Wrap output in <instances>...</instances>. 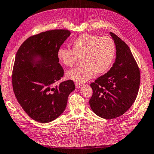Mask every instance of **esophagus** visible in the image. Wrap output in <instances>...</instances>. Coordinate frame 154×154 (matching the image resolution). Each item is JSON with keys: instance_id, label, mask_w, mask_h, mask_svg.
Wrapping results in <instances>:
<instances>
[{"instance_id": "esophagus-1", "label": "esophagus", "mask_w": 154, "mask_h": 154, "mask_svg": "<svg viewBox=\"0 0 154 154\" xmlns=\"http://www.w3.org/2000/svg\"><path fill=\"white\" fill-rule=\"evenodd\" d=\"M82 86V85H81V84H79V83H75V87H76V88H77V89H79V88H80V87Z\"/></svg>"}]
</instances>
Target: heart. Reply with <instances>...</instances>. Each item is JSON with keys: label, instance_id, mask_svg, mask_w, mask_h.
<instances>
[{"label": "heart", "instance_id": "b5f03b06", "mask_svg": "<svg viewBox=\"0 0 154 154\" xmlns=\"http://www.w3.org/2000/svg\"><path fill=\"white\" fill-rule=\"evenodd\" d=\"M72 50L61 47L57 51L59 61L65 67H73L81 59V67L68 71L66 77L76 83L82 84L91 79L95 73H105L111 65L116 52L114 41L109 37H99L83 34L71 44Z\"/></svg>", "mask_w": 154, "mask_h": 154}]
</instances>
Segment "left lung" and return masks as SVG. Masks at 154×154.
<instances>
[{
  "instance_id": "left-lung-1",
  "label": "left lung",
  "mask_w": 154,
  "mask_h": 154,
  "mask_svg": "<svg viewBox=\"0 0 154 154\" xmlns=\"http://www.w3.org/2000/svg\"><path fill=\"white\" fill-rule=\"evenodd\" d=\"M109 34L116 45V61L107 73L91 83L89 100L93 112L106 119L121 116L131 107L140 84V69L128 45L114 33Z\"/></svg>"
}]
</instances>
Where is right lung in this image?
Segmentation results:
<instances>
[{"label":"right lung","instance_id":"right-lung-1","mask_svg":"<svg viewBox=\"0 0 154 154\" xmlns=\"http://www.w3.org/2000/svg\"><path fill=\"white\" fill-rule=\"evenodd\" d=\"M70 35L64 29L41 32L27 38L17 53L12 75L13 91L24 111L36 122L46 123L57 119L75 89L71 80L54 85L64 74L57 51Z\"/></svg>","mask_w":154,"mask_h":154}]
</instances>
